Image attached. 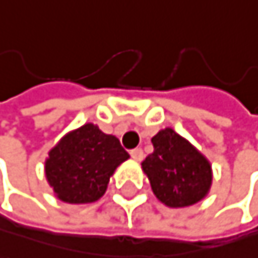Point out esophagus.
I'll return each mask as SVG.
<instances>
[{
  "label": "esophagus",
  "instance_id": "34e87169",
  "mask_svg": "<svg viewBox=\"0 0 258 258\" xmlns=\"http://www.w3.org/2000/svg\"><path fill=\"white\" fill-rule=\"evenodd\" d=\"M132 158L135 161H142L144 159V152H142V148H133V150L130 152Z\"/></svg>",
  "mask_w": 258,
  "mask_h": 258
}]
</instances>
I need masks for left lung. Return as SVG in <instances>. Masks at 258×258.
<instances>
[{
	"instance_id": "left-lung-1",
	"label": "left lung",
	"mask_w": 258,
	"mask_h": 258,
	"mask_svg": "<svg viewBox=\"0 0 258 258\" xmlns=\"http://www.w3.org/2000/svg\"><path fill=\"white\" fill-rule=\"evenodd\" d=\"M153 153L142 161L156 198L168 207H187L201 201L212 184L211 162L172 128L152 138Z\"/></svg>"
}]
</instances>
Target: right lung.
<instances>
[{
  "label": "right lung",
  "instance_id": "add662e5",
  "mask_svg": "<svg viewBox=\"0 0 258 258\" xmlns=\"http://www.w3.org/2000/svg\"><path fill=\"white\" fill-rule=\"evenodd\" d=\"M130 158L119 139L94 123L69 132L49 152L44 173L58 200L69 204L94 203L103 197L110 176Z\"/></svg>",
  "mask_w": 258,
  "mask_h": 258
}]
</instances>
